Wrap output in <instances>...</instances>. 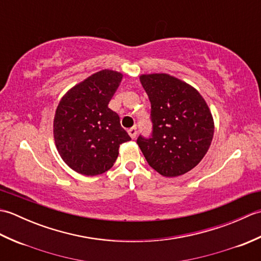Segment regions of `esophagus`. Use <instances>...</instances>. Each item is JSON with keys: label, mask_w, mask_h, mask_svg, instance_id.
I'll return each mask as SVG.
<instances>
[{"label": "esophagus", "mask_w": 261, "mask_h": 261, "mask_svg": "<svg viewBox=\"0 0 261 261\" xmlns=\"http://www.w3.org/2000/svg\"><path fill=\"white\" fill-rule=\"evenodd\" d=\"M127 134L130 135V137L132 138V139H135V138L137 137V127L136 126L130 127V129L127 130Z\"/></svg>", "instance_id": "esophagus-1"}]
</instances>
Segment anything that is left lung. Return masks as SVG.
Masks as SVG:
<instances>
[{"label": "left lung", "instance_id": "obj_1", "mask_svg": "<svg viewBox=\"0 0 261 261\" xmlns=\"http://www.w3.org/2000/svg\"><path fill=\"white\" fill-rule=\"evenodd\" d=\"M140 82L151 104L152 132L138 137V146L160 175H184L201 162L213 139L207 104L195 88L168 74L141 75Z\"/></svg>", "mask_w": 261, "mask_h": 261}]
</instances>
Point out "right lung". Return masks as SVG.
Returning a JSON list of instances; mask_svg holds the SVG:
<instances>
[{
  "mask_svg": "<svg viewBox=\"0 0 261 261\" xmlns=\"http://www.w3.org/2000/svg\"><path fill=\"white\" fill-rule=\"evenodd\" d=\"M122 74L104 69L65 94L56 110L54 137L57 150L71 169L86 176L108 171L115 163L120 145L131 138L109 108Z\"/></svg>",
  "mask_w": 261,
  "mask_h": 261,
  "instance_id": "1",
  "label": "right lung"
}]
</instances>
